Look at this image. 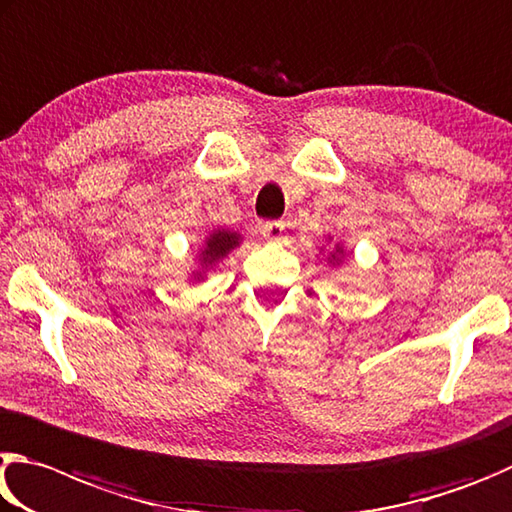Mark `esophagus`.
<instances>
[{"label":"esophagus","instance_id":"34e87169","mask_svg":"<svg viewBox=\"0 0 512 512\" xmlns=\"http://www.w3.org/2000/svg\"><path fill=\"white\" fill-rule=\"evenodd\" d=\"M263 238L270 242H281L285 238V224L281 220H272L263 224Z\"/></svg>","mask_w":512,"mask_h":512}]
</instances>
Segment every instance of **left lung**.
I'll use <instances>...</instances> for the list:
<instances>
[{"mask_svg":"<svg viewBox=\"0 0 512 512\" xmlns=\"http://www.w3.org/2000/svg\"><path fill=\"white\" fill-rule=\"evenodd\" d=\"M333 258H335V256H333Z\"/></svg>","mask_w":512,"mask_h":512,"instance_id":"obj_1","label":"left lung"}]
</instances>
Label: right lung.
Wrapping results in <instances>:
<instances>
[{"label": "right lung", "instance_id": "right-lung-1", "mask_svg": "<svg viewBox=\"0 0 512 512\" xmlns=\"http://www.w3.org/2000/svg\"><path fill=\"white\" fill-rule=\"evenodd\" d=\"M238 242H240V236L236 231H224V229L213 231V236H209L204 242V249L200 256L202 267H213L220 261V258L227 256L233 247H238ZM200 276H202V272L197 274V279H200Z\"/></svg>", "mask_w": 512, "mask_h": 512}]
</instances>
